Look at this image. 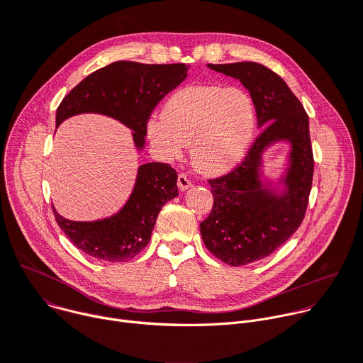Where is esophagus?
I'll return each mask as SVG.
<instances>
[{
  "label": "esophagus",
  "instance_id": "esophagus-1",
  "mask_svg": "<svg viewBox=\"0 0 363 363\" xmlns=\"http://www.w3.org/2000/svg\"><path fill=\"white\" fill-rule=\"evenodd\" d=\"M191 186H192V184H191V181L186 178V175L179 174V175H178V188H179L181 191H186V189H189Z\"/></svg>",
  "mask_w": 363,
  "mask_h": 363
}]
</instances>
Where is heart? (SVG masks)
Returning <instances> with one entry per match:
<instances>
[{
  "instance_id": "heart-1",
  "label": "heart",
  "mask_w": 363,
  "mask_h": 363,
  "mask_svg": "<svg viewBox=\"0 0 363 363\" xmlns=\"http://www.w3.org/2000/svg\"><path fill=\"white\" fill-rule=\"evenodd\" d=\"M255 130V106L240 87L188 86L165 103L162 116H150L146 133L167 160L191 145L194 167L220 174L235 167L248 150Z\"/></svg>"
}]
</instances>
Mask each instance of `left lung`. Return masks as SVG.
Here are the masks:
<instances>
[{
    "label": "left lung",
    "instance_id": "left-lung-1",
    "mask_svg": "<svg viewBox=\"0 0 363 363\" xmlns=\"http://www.w3.org/2000/svg\"><path fill=\"white\" fill-rule=\"evenodd\" d=\"M241 82L263 128L245 160L233 172L210 179L214 206L199 225L203 244L224 263L245 266L274 252L298 228L313 179L308 116L286 82L263 65H208ZM287 143L288 165L277 182L264 175V153Z\"/></svg>",
    "mask_w": 363,
    "mask_h": 363
}]
</instances>
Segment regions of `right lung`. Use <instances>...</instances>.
Segmentation results:
<instances>
[{"mask_svg":"<svg viewBox=\"0 0 363 363\" xmlns=\"http://www.w3.org/2000/svg\"><path fill=\"white\" fill-rule=\"evenodd\" d=\"M188 76V66L115 62L83 79L60 103L56 126L82 113L105 115L132 130L138 152L145 149L146 123L155 106ZM178 175L168 164L138 168L130 196L122 208L96 221H72L53 206L59 227L83 252L97 260L123 263L150 240L162 206L178 195Z\"/></svg>","mask_w":363,"mask_h":363,"instance_id":"add662e5","label":"right lung"}]
</instances>
